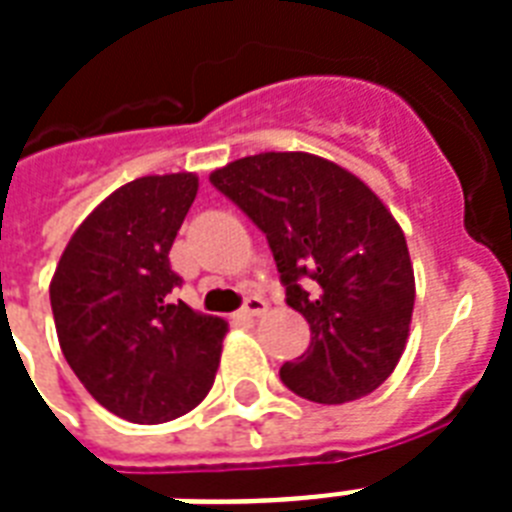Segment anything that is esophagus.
<instances>
[{"mask_svg":"<svg viewBox=\"0 0 512 512\" xmlns=\"http://www.w3.org/2000/svg\"><path fill=\"white\" fill-rule=\"evenodd\" d=\"M268 311V303H265L263 297H247V303L241 308V316L244 319H255V316H263Z\"/></svg>","mask_w":512,"mask_h":512,"instance_id":"1","label":"esophagus"}]
</instances>
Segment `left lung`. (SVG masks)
I'll return each mask as SVG.
<instances>
[{
  "mask_svg": "<svg viewBox=\"0 0 512 512\" xmlns=\"http://www.w3.org/2000/svg\"><path fill=\"white\" fill-rule=\"evenodd\" d=\"M209 180L265 233L287 305L311 327L308 350L281 366L284 385L316 404L380 388L404 353L414 311L409 247L380 196L305 151L244 156Z\"/></svg>",
  "mask_w": 512,
  "mask_h": 512,
  "instance_id": "left-lung-1",
  "label": "left lung"
}]
</instances>
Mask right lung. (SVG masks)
<instances>
[{"label": "right lung", "instance_id": "1", "mask_svg": "<svg viewBox=\"0 0 512 512\" xmlns=\"http://www.w3.org/2000/svg\"><path fill=\"white\" fill-rule=\"evenodd\" d=\"M199 191L193 172L146 175L84 217L50 281L63 356L95 401L122 420L159 425L199 406L215 382L220 316L170 292V249Z\"/></svg>", "mask_w": 512, "mask_h": 512}]
</instances>
